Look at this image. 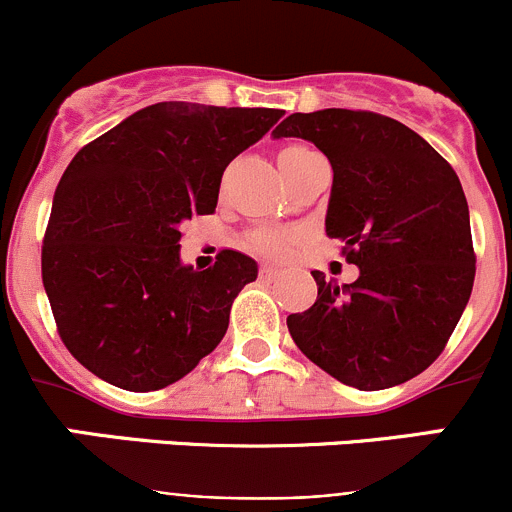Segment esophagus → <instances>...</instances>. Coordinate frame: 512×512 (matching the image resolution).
I'll return each mask as SVG.
<instances>
[{
	"instance_id": "obj_1",
	"label": "esophagus",
	"mask_w": 512,
	"mask_h": 512,
	"mask_svg": "<svg viewBox=\"0 0 512 512\" xmlns=\"http://www.w3.org/2000/svg\"><path fill=\"white\" fill-rule=\"evenodd\" d=\"M277 270L272 265H260V277L262 280H270V277H275Z\"/></svg>"
}]
</instances>
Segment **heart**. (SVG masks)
Instances as JSON below:
<instances>
[{
  "label": "heart",
  "instance_id": "heart-1",
  "mask_svg": "<svg viewBox=\"0 0 512 512\" xmlns=\"http://www.w3.org/2000/svg\"><path fill=\"white\" fill-rule=\"evenodd\" d=\"M309 151H312V148L304 146V143H287V146L280 151V156H277V160L302 156V153H309ZM292 240L294 235L287 230H277V227H257V230L247 232L242 242H245L247 250L257 252V255L280 257L285 255Z\"/></svg>",
  "mask_w": 512,
  "mask_h": 512
}]
</instances>
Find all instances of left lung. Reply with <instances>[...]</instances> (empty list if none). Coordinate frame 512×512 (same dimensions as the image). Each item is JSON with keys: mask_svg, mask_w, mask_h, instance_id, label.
<instances>
[{"mask_svg": "<svg viewBox=\"0 0 512 512\" xmlns=\"http://www.w3.org/2000/svg\"><path fill=\"white\" fill-rule=\"evenodd\" d=\"M275 138L312 141L334 170L327 235L359 280L319 270L317 302L289 314L309 361L359 391L414 379L446 349L476 280L471 218L448 160L404 123L374 111L292 113Z\"/></svg>", "mask_w": 512, "mask_h": 512, "instance_id": "8db88e82", "label": "left lung"}]
</instances>
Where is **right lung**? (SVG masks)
<instances>
[{
  "label": "right lung",
  "instance_id": "add662e5",
  "mask_svg": "<svg viewBox=\"0 0 512 512\" xmlns=\"http://www.w3.org/2000/svg\"><path fill=\"white\" fill-rule=\"evenodd\" d=\"M285 111L163 101L86 143L61 175L41 245L56 332L91 374L158 391L225 337L232 299L257 262L220 250L180 265V225L215 213L232 158Z\"/></svg>",
  "mask_w": 512,
  "mask_h": 512
}]
</instances>
